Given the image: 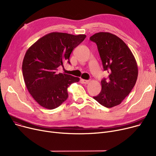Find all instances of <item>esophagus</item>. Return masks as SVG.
<instances>
[{"mask_svg":"<svg viewBox=\"0 0 156 156\" xmlns=\"http://www.w3.org/2000/svg\"><path fill=\"white\" fill-rule=\"evenodd\" d=\"M90 80H84V79H81V82L84 84H88L90 83Z\"/></svg>","mask_w":156,"mask_h":156,"instance_id":"34e87169","label":"esophagus"}]
</instances>
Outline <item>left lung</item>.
<instances>
[{
	"instance_id": "8db88e82",
	"label": "left lung",
	"mask_w": 156,
	"mask_h": 156,
	"mask_svg": "<svg viewBox=\"0 0 156 156\" xmlns=\"http://www.w3.org/2000/svg\"><path fill=\"white\" fill-rule=\"evenodd\" d=\"M90 40L97 44L104 69L109 73L108 80L101 81V92L94 99L105 108L114 107L125 99L136 83V61L127 45L111 33H97Z\"/></svg>"
}]
</instances>
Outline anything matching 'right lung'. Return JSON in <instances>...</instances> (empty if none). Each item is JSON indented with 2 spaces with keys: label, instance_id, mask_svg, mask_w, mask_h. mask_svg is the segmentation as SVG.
<instances>
[{
  "label": "right lung",
  "instance_id": "right-lung-1",
  "mask_svg": "<svg viewBox=\"0 0 156 156\" xmlns=\"http://www.w3.org/2000/svg\"><path fill=\"white\" fill-rule=\"evenodd\" d=\"M86 38L66 33L52 32L38 39L26 52L22 70L24 83L32 97L42 107L53 109L68 97V88L80 78L57 73V68L69 62L73 50Z\"/></svg>",
  "mask_w": 156,
  "mask_h": 156
}]
</instances>
